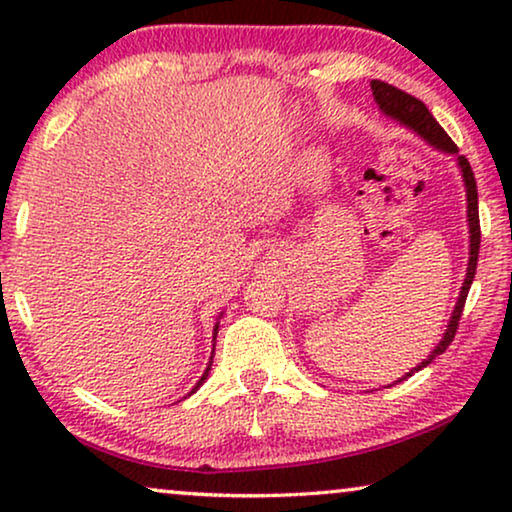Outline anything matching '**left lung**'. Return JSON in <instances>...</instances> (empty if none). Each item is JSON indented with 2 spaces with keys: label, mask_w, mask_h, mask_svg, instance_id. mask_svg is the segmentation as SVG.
Segmentation results:
<instances>
[{
  "label": "left lung",
  "mask_w": 512,
  "mask_h": 512,
  "mask_svg": "<svg viewBox=\"0 0 512 512\" xmlns=\"http://www.w3.org/2000/svg\"><path fill=\"white\" fill-rule=\"evenodd\" d=\"M370 88H373V97L377 102V107L384 116L394 118L396 123H401L403 128H408L415 132L424 139L426 144L433 146V149L440 151V153H447V156H454L459 165V172H461V179H464V186H466V221H468V265H466V277H464V284H461V291H459V298L457 303H454V310H452V317L447 321L445 326V333L443 338L436 347L431 349V354L426 356L422 363H417L415 368L410 370V373H405L403 377H398L396 382L391 384H398L403 380H408L412 373H417V370H422L429 366V363L436 359L445 352L447 347H450V342L454 340V333H457V326H459V319H461V312H464V303H466V296H468V289H471L473 284V277H475V265H478V254H480V216H478V186H475V177H473V170L471 165H468V160L464 156H459V149L457 144L452 142L450 137H447V132L440 128L436 118L431 116V111L426 109L424 102H419L417 97H412L408 93H403V90H398L394 86H389V83L384 81H370ZM389 384V387H391Z\"/></svg>",
  "instance_id": "1"
}]
</instances>
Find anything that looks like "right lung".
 Segmentation results:
<instances>
[{
  "label": "right lung",
  "instance_id": "add662e5",
  "mask_svg": "<svg viewBox=\"0 0 512 512\" xmlns=\"http://www.w3.org/2000/svg\"><path fill=\"white\" fill-rule=\"evenodd\" d=\"M223 317V312L219 314V317H216V324H214V331H212V342H214V345H212V356H209V363H207V368H205V373H202V377H200V380L198 382H195V387L191 389V391H188V396H193L195 394V391H198L200 387H202V382H205L207 380V377H209V370H212V359H214V347H216V335H219V324H221V319ZM186 398V396H184Z\"/></svg>",
  "mask_w": 512,
  "mask_h": 512
}]
</instances>
